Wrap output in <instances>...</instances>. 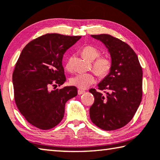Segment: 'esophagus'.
I'll return each instance as SVG.
<instances>
[{
    "label": "esophagus",
    "mask_w": 160,
    "mask_h": 160,
    "mask_svg": "<svg viewBox=\"0 0 160 160\" xmlns=\"http://www.w3.org/2000/svg\"><path fill=\"white\" fill-rule=\"evenodd\" d=\"M85 92V91L82 90H78V93L79 95H82V94H84Z\"/></svg>",
    "instance_id": "obj_1"
}]
</instances>
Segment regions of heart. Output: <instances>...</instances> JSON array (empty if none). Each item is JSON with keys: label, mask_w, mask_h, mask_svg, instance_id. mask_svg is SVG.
Here are the masks:
<instances>
[{"label": "heart", "mask_w": 160, "mask_h": 160, "mask_svg": "<svg viewBox=\"0 0 160 160\" xmlns=\"http://www.w3.org/2000/svg\"><path fill=\"white\" fill-rule=\"evenodd\" d=\"M100 55V52L92 46H86L82 50L83 58L88 61H93ZM112 66V62L110 58L108 57H100L93 63L92 69L96 74L101 78L107 76L110 72ZM67 70H70L71 60L70 59L65 65ZM95 81V78L91 73H82L78 74L70 78V84L80 89H86L93 84Z\"/></svg>", "instance_id": "heart-1"}]
</instances>
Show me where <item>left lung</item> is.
<instances>
[{
	"instance_id": "left-lung-1",
	"label": "left lung",
	"mask_w": 160,
	"mask_h": 160,
	"mask_svg": "<svg viewBox=\"0 0 160 160\" xmlns=\"http://www.w3.org/2000/svg\"><path fill=\"white\" fill-rule=\"evenodd\" d=\"M108 48L112 66L98 85L100 90L89 91L95 98L90 108L91 120L104 130H115L126 125L135 115L142 97V70L131 47L108 34L91 35Z\"/></svg>"
}]
</instances>
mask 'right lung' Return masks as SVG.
<instances>
[{"label": "right lung", "instance_id": "obj_1", "mask_svg": "<svg viewBox=\"0 0 160 160\" xmlns=\"http://www.w3.org/2000/svg\"><path fill=\"white\" fill-rule=\"evenodd\" d=\"M81 36L48 33L30 41L22 49L12 73L15 101L29 123L41 130L58 125L67 101L78 95L75 86L50 90L66 81L62 57Z\"/></svg>", "mask_w": 160, "mask_h": 160}]
</instances>
